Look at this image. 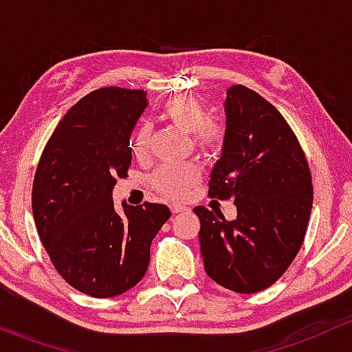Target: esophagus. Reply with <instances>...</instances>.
Listing matches in <instances>:
<instances>
[{"mask_svg": "<svg viewBox=\"0 0 352 352\" xmlns=\"http://www.w3.org/2000/svg\"><path fill=\"white\" fill-rule=\"evenodd\" d=\"M170 209H172L173 214H179V212L187 211V206H182V204H172V206H170Z\"/></svg>", "mask_w": 352, "mask_h": 352, "instance_id": "34e87169", "label": "esophagus"}]
</instances>
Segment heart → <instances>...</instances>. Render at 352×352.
<instances>
[{
    "label": "heart",
    "instance_id": "b5f03b06",
    "mask_svg": "<svg viewBox=\"0 0 352 352\" xmlns=\"http://www.w3.org/2000/svg\"><path fill=\"white\" fill-rule=\"evenodd\" d=\"M165 119L173 126L186 133L192 134V146L202 158H218L225 144V127L216 120L208 119L204 105L190 95H177L170 97L162 109ZM134 155L143 158L150 148V127L140 126L131 141ZM201 170L196 163H182V165H163L151 177V186L170 199H180L187 190L197 182Z\"/></svg>",
    "mask_w": 352,
    "mask_h": 352
}]
</instances>
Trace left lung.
Instances as JSON below:
<instances>
[{
	"mask_svg": "<svg viewBox=\"0 0 352 352\" xmlns=\"http://www.w3.org/2000/svg\"><path fill=\"white\" fill-rule=\"evenodd\" d=\"M221 158L209 196L232 199L236 218L196 206L206 274L235 293L272 286L303 245L314 204L307 156L285 117L243 85L226 90Z\"/></svg>",
	"mask_w": 352,
	"mask_h": 352,
	"instance_id": "1",
	"label": "left lung"
}]
</instances>
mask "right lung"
<instances>
[{
	"mask_svg": "<svg viewBox=\"0 0 352 352\" xmlns=\"http://www.w3.org/2000/svg\"><path fill=\"white\" fill-rule=\"evenodd\" d=\"M146 105L143 90H94L59 120L35 170L41 242L67 285L94 298L117 296L143 279L151 242L172 214L155 202L113 209L112 189L127 177L131 133Z\"/></svg>",
	"mask_w": 352,
	"mask_h": 352,
	"instance_id": "add662e5",
	"label": "right lung"
}]
</instances>
